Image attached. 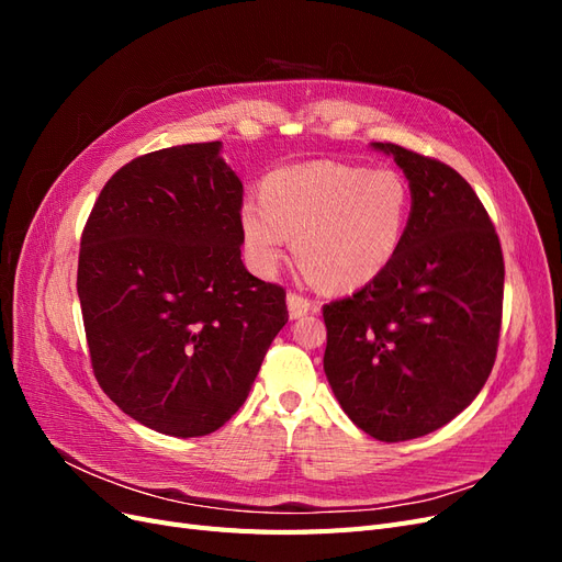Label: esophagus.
<instances>
[{"label":"esophagus","mask_w":562,"mask_h":562,"mask_svg":"<svg viewBox=\"0 0 562 562\" xmlns=\"http://www.w3.org/2000/svg\"><path fill=\"white\" fill-rule=\"evenodd\" d=\"M285 302H288V314H291V318H300V316H304V314H310V312L316 310V304H314L312 300L302 297V295H297V293H288Z\"/></svg>","instance_id":"1"}]
</instances>
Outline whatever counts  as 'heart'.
Listing matches in <instances>:
<instances>
[{
  "mask_svg": "<svg viewBox=\"0 0 562 562\" xmlns=\"http://www.w3.org/2000/svg\"><path fill=\"white\" fill-rule=\"evenodd\" d=\"M407 211L411 194L396 171L314 161L269 173L262 203H244L239 227L258 274H274L288 233L295 236L297 262L321 288L353 291L394 260Z\"/></svg>",
  "mask_w": 562,
  "mask_h": 562,
  "instance_id": "heart-1",
  "label": "heart"
}]
</instances>
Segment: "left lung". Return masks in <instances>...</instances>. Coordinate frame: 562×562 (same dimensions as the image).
<instances>
[{
    "instance_id": "1",
    "label": "left lung",
    "mask_w": 562,
    "mask_h": 562,
    "mask_svg": "<svg viewBox=\"0 0 562 562\" xmlns=\"http://www.w3.org/2000/svg\"><path fill=\"white\" fill-rule=\"evenodd\" d=\"M411 182L403 241L380 277L323 307V370L356 427L384 443L427 436L479 396L495 366L504 258L454 168L372 143Z\"/></svg>"
}]
</instances>
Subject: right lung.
I'll return each instance as SVG.
<instances>
[{
    "mask_svg": "<svg viewBox=\"0 0 562 562\" xmlns=\"http://www.w3.org/2000/svg\"><path fill=\"white\" fill-rule=\"evenodd\" d=\"M220 147L128 161L81 234L93 375L128 417L176 438L213 434L239 411L288 323L283 288L241 262L244 184Z\"/></svg>",
    "mask_w": 562,
    "mask_h": 562,
    "instance_id": "obj_1",
    "label": "right lung"
}]
</instances>
